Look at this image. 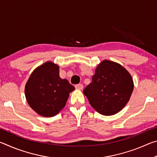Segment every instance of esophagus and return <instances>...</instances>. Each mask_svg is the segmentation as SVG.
<instances>
[{
	"instance_id": "obj_1",
	"label": "esophagus",
	"mask_w": 157,
	"mask_h": 157,
	"mask_svg": "<svg viewBox=\"0 0 157 157\" xmlns=\"http://www.w3.org/2000/svg\"><path fill=\"white\" fill-rule=\"evenodd\" d=\"M75 88H76V89H78V90H82V89H83V85H82V84H76L75 85Z\"/></svg>"
}]
</instances>
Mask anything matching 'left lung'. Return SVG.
<instances>
[{"mask_svg":"<svg viewBox=\"0 0 157 157\" xmlns=\"http://www.w3.org/2000/svg\"><path fill=\"white\" fill-rule=\"evenodd\" d=\"M133 89L134 81L127 69L120 63L105 59L95 68L92 82L83 93L95 111L111 116L124 107Z\"/></svg>","mask_w":157,"mask_h":157,"instance_id":"obj_1","label":"left lung"}]
</instances>
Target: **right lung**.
Returning <instances> with one entry per match:
<instances>
[{"label": "right lung", "instance_id": "1", "mask_svg": "<svg viewBox=\"0 0 157 157\" xmlns=\"http://www.w3.org/2000/svg\"><path fill=\"white\" fill-rule=\"evenodd\" d=\"M75 87L59 77V66L46 62L31 73L25 86V95L30 107L39 115L52 117L65 107Z\"/></svg>", "mask_w": 157, "mask_h": 157}]
</instances>
